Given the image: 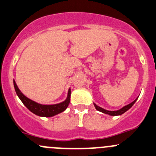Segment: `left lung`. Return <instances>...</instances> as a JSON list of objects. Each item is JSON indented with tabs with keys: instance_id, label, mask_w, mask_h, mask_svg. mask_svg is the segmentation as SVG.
<instances>
[{
	"instance_id": "1",
	"label": "left lung",
	"mask_w": 156,
	"mask_h": 156,
	"mask_svg": "<svg viewBox=\"0 0 156 156\" xmlns=\"http://www.w3.org/2000/svg\"><path fill=\"white\" fill-rule=\"evenodd\" d=\"M137 100V99H135L134 101L133 102V103H129V105H126V106H125L124 107H122V109H119V110L117 111H109V110H106V109H103V108L99 107V106H96V104L94 103V106L95 107H96V109H97L98 111H99V112H103V113H106V114H108V115H122V114H123L124 112H126L127 110H129V109H130V108L132 107V106L134 105V103H136V101Z\"/></svg>"
}]
</instances>
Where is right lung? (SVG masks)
Returning a JSON list of instances; mask_svg holds the SVG:
<instances>
[{
  "instance_id": "add662e5",
  "label": "right lung",
  "mask_w": 156,
  "mask_h": 156,
  "mask_svg": "<svg viewBox=\"0 0 156 156\" xmlns=\"http://www.w3.org/2000/svg\"><path fill=\"white\" fill-rule=\"evenodd\" d=\"M14 89L17 95L20 99L22 101L25 106L29 109L30 112L33 113H34L35 115H37L39 116H44V117H51L53 115H57V114L60 113V112H63L65 109L67 108L68 105H69V101H70V89L68 91L67 98L63 103H60L59 104L55 105H41L39 103H36V102L33 101L31 99H28L27 97L24 96L20 90L17 87V84H16L15 81L14 80Z\"/></svg>"
}]
</instances>
